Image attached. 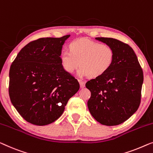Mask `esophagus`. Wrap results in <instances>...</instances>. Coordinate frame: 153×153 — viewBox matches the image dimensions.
Returning a JSON list of instances; mask_svg holds the SVG:
<instances>
[{"instance_id":"obj_1","label":"esophagus","mask_w":153,"mask_h":153,"mask_svg":"<svg viewBox=\"0 0 153 153\" xmlns=\"http://www.w3.org/2000/svg\"><path fill=\"white\" fill-rule=\"evenodd\" d=\"M79 84H80L81 88H83L85 87V82L82 80H79Z\"/></svg>"}]
</instances>
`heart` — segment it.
<instances>
[{
  "label": "heart",
  "mask_w": 153,
  "mask_h": 153,
  "mask_svg": "<svg viewBox=\"0 0 153 153\" xmlns=\"http://www.w3.org/2000/svg\"><path fill=\"white\" fill-rule=\"evenodd\" d=\"M61 63L65 71L72 73L79 66L80 77L89 75L92 78L100 76L112 67L114 51L111 46L88 39H79L70 45V50L61 54Z\"/></svg>",
  "instance_id": "obj_1"
}]
</instances>
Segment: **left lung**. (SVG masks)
Segmentation results:
<instances>
[{"label":"left lung","mask_w":153,"mask_h":153,"mask_svg":"<svg viewBox=\"0 0 153 153\" xmlns=\"http://www.w3.org/2000/svg\"><path fill=\"white\" fill-rule=\"evenodd\" d=\"M96 39L113 48L114 61L107 72L86 83L91 92L88 107L102 125L117 126L129 119L140 105L143 70L128 44L112 38Z\"/></svg>","instance_id":"1"}]
</instances>
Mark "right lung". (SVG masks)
I'll return each mask as SVG.
<instances>
[{
  "instance_id": "right-lung-1",
  "label": "right lung",
  "mask_w": 153,
  "mask_h": 153,
  "mask_svg": "<svg viewBox=\"0 0 153 153\" xmlns=\"http://www.w3.org/2000/svg\"><path fill=\"white\" fill-rule=\"evenodd\" d=\"M70 35L41 38L27 44L10 70L9 94L12 105L27 122L45 126L61 117L78 81L64 70L61 54Z\"/></svg>"
}]
</instances>
